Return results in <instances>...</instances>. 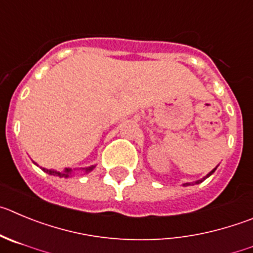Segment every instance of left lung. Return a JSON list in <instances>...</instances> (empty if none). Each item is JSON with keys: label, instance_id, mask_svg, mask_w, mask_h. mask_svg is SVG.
<instances>
[{"label": "left lung", "instance_id": "8db88e82", "mask_svg": "<svg viewBox=\"0 0 253 253\" xmlns=\"http://www.w3.org/2000/svg\"><path fill=\"white\" fill-rule=\"evenodd\" d=\"M216 169H217V167H214V169H212V171H211V172H209V173H207V174H206V176H205V177H204V178H201V180H197V181H195V182H186V183H183V185H182V186H185V187H186V186H193V185H198V183H201V182H202V181H205V180H206V178H209V177H210V176H211V174H212V173H213V172H214V171H216Z\"/></svg>", "mask_w": 253, "mask_h": 253}]
</instances>
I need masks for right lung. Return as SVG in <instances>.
<instances>
[{"label":"right lung","mask_w":253,"mask_h":253,"mask_svg":"<svg viewBox=\"0 0 253 253\" xmlns=\"http://www.w3.org/2000/svg\"><path fill=\"white\" fill-rule=\"evenodd\" d=\"M35 165H37L36 162H35ZM39 166V165H37ZM96 166H89V167H84V169H80V171H82L84 173H88V172H91L92 169H94ZM42 171L47 172L48 174H52V176H58V177H63V178H68V177H72L73 174H75V172L77 171L79 169H62V171H57V169H44V167H41Z\"/></svg>","instance_id":"1"}]
</instances>
